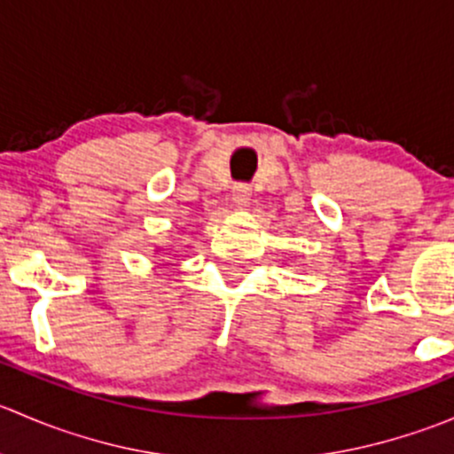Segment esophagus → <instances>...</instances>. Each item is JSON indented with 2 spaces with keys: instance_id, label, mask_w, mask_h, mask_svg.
<instances>
[{
  "instance_id": "obj_1",
  "label": "esophagus",
  "mask_w": 454,
  "mask_h": 454,
  "mask_svg": "<svg viewBox=\"0 0 454 454\" xmlns=\"http://www.w3.org/2000/svg\"><path fill=\"white\" fill-rule=\"evenodd\" d=\"M250 195H253V189H250V184H244V182H241V184L232 186V201H235V204H239V206L248 204Z\"/></svg>"
}]
</instances>
